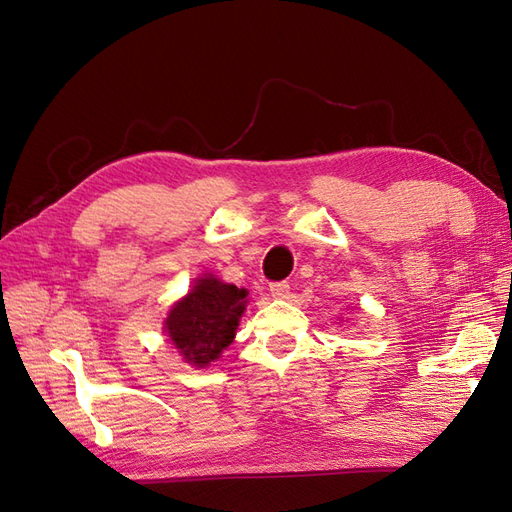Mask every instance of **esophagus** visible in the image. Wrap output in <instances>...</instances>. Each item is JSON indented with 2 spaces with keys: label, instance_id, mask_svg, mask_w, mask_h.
I'll list each match as a JSON object with an SVG mask.
<instances>
[{
  "label": "esophagus",
  "instance_id": "esophagus-1",
  "mask_svg": "<svg viewBox=\"0 0 512 512\" xmlns=\"http://www.w3.org/2000/svg\"><path fill=\"white\" fill-rule=\"evenodd\" d=\"M269 292L275 299H286L290 294V284L288 282H273V284H269Z\"/></svg>",
  "mask_w": 512,
  "mask_h": 512
}]
</instances>
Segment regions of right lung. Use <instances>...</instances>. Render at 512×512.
<instances>
[{
    "instance_id": "obj_1",
    "label": "right lung",
    "mask_w": 512,
    "mask_h": 512,
    "mask_svg": "<svg viewBox=\"0 0 512 512\" xmlns=\"http://www.w3.org/2000/svg\"><path fill=\"white\" fill-rule=\"evenodd\" d=\"M245 288L207 275L181 299L166 318V333L188 363L205 367L235 339L245 309Z\"/></svg>"
}]
</instances>
